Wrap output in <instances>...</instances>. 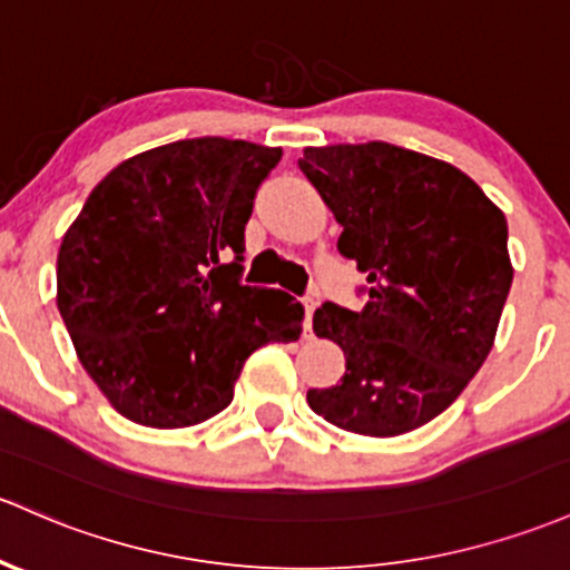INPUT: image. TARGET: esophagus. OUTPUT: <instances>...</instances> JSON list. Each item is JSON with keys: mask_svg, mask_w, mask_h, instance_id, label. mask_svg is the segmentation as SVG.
Returning a JSON list of instances; mask_svg holds the SVG:
<instances>
[{"mask_svg": "<svg viewBox=\"0 0 570 570\" xmlns=\"http://www.w3.org/2000/svg\"><path fill=\"white\" fill-rule=\"evenodd\" d=\"M302 304H304V332H307V336L312 340V312L317 307V296L307 293V296L302 298Z\"/></svg>", "mask_w": 570, "mask_h": 570, "instance_id": "obj_1", "label": "esophagus"}]
</instances>
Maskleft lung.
<instances>
[{
	"mask_svg": "<svg viewBox=\"0 0 570 570\" xmlns=\"http://www.w3.org/2000/svg\"><path fill=\"white\" fill-rule=\"evenodd\" d=\"M298 168L366 274L358 312L326 302L312 328L345 353L307 402L340 430L394 438L443 413L492 351L513 268L503 212L454 165L370 140L309 146Z\"/></svg>",
	"mask_w": 570,
	"mask_h": 570,
	"instance_id": "obj_1",
	"label": "left lung"
}]
</instances>
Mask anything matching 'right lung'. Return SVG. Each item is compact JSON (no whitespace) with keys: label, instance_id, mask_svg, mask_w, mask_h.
<instances>
[{"label":"right lung","instance_id":"add662e5","mask_svg":"<svg viewBox=\"0 0 570 570\" xmlns=\"http://www.w3.org/2000/svg\"><path fill=\"white\" fill-rule=\"evenodd\" d=\"M279 157L230 138L157 146L116 165L65 234L59 315L125 419L200 424L230 405L261 345L302 334L291 293L242 283L244 225Z\"/></svg>","mask_w":570,"mask_h":570}]
</instances>
